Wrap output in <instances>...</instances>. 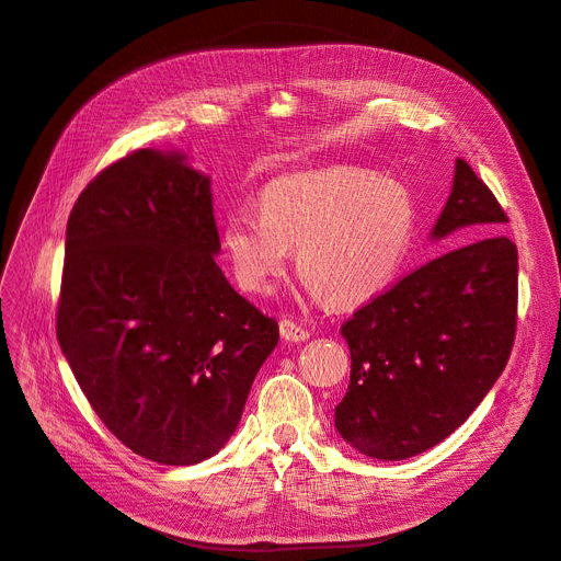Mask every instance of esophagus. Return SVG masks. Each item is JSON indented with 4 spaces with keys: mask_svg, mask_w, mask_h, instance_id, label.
<instances>
[{
    "mask_svg": "<svg viewBox=\"0 0 561 561\" xmlns=\"http://www.w3.org/2000/svg\"><path fill=\"white\" fill-rule=\"evenodd\" d=\"M279 331H282V339H284L286 343H302V341L310 339V331H308L306 327L296 324L294 319H282V322H279Z\"/></svg>",
    "mask_w": 561,
    "mask_h": 561,
    "instance_id": "obj_1",
    "label": "esophagus"
}]
</instances>
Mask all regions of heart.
I'll return each instance as SVG.
<instances>
[{"label":"heart","instance_id":"1","mask_svg":"<svg viewBox=\"0 0 561 561\" xmlns=\"http://www.w3.org/2000/svg\"><path fill=\"white\" fill-rule=\"evenodd\" d=\"M259 214H230L222 249L244 291L275 289L296 249L306 294L335 308L376 298L402 270L415 232V202L394 181L350 167L270 181Z\"/></svg>","mask_w":561,"mask_h":561}]
</instances>
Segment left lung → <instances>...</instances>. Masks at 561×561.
<instances>
[{
	"mask_svg": "<svg viewBox=\"0 0 561 561\" xmlns=\"http://www.w3.org/2000/svg\"><path fill=\"white\" fill-rule=\"evenodd\" d=\"M507 214L458 159L432 237L493 230ZM517 247L503 234L439 255L357 308L341 333L352 371L335 427L357 451L402 460L468 421L510 359L517 333Z\"/></svg>",
	"mask_w": 561,
	"mask_h": 561,
	"instance_id": "1",
	"label": "left lung"
}]
</instances>
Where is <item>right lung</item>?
I'll use <instances>...</instances> for the list:
<instances>
[{"instance_id":"obj_1","label":"right lung","mask_w":561,"mask_h":561,"mask_svg":"<svg viewBox=\"0 0 561 561\" xmlns=\"http://www.w3.org/2000/svg\"><path fill=\"white\" fill-rule=\"evenodd\" d=\"M211 183L181 154L136 150L77 197L66 234L56 335L103 425L164 466L230 439L277 319L216 265Z\"/></svg>"}]
</instances>
